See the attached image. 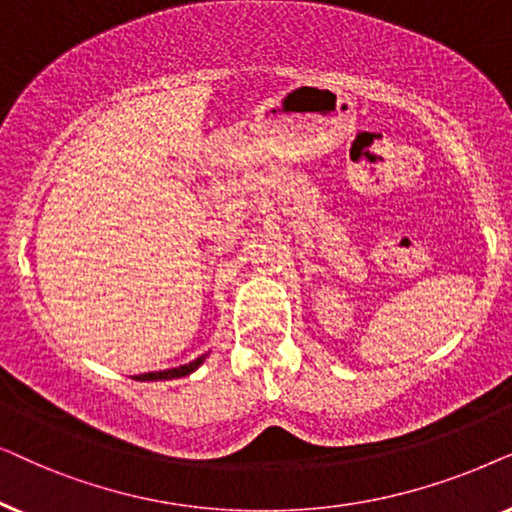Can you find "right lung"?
<instances>
[{
    "label": "right lung",
    "instance_id": "1",
    "mask_svg": "<svg viewBox=\"0 0 512 512\" xmlns=\"http://www.w3.org/2000/svg\"><path fill=\"white\" fill-rule=\"evenodd\" d=\"M210 353V351H208ZM208 353H203V356H199L196 360H192V363L187 365H180V367H173V370H163V372H147V374H138V381H159V379H180V377H187V374H192L194 370H199V367L203 365V360L208 358Z\"/></svg>",
    "mask_w": 512,
    "mask_h": 512
}]
</instances>
